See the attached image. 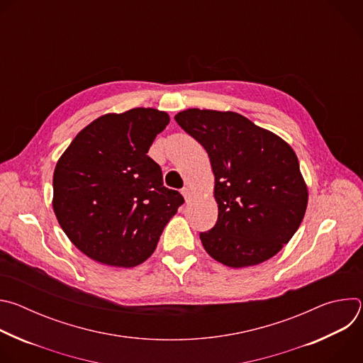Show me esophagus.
Instances as JSON below:
<instances>
[{
  "mask_svg": "<svg viewBox=\"0 0 363 363\" xmlns=\"http://www.w3.org/2000/svg\"><path fill=\"white\" fill-rule=\"evenodd\" d=\"M182 195H184V198H185V201H188L191 196H192V191H191V188H188V186H185V188H182Z\"/></svg>",
  "mask_w": 363,
  "mask_h": 363,
  "instance_id": "esophagus-1",
  "label": "esophagus"
}]
</instances>
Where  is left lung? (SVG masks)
<instances>
[{"label": "left lung", "mask_w": 363, "mask_h": 363, "mask_svg": "<svg viewBox=\"0 0 363 363\" xmlns=\"http://www.w3.org/2000/svg\"><path fill=\"white\" fill-rule=\"evenodd\" d=\"M175 121L203 146L216 177L218 220L199 233L205 251L233 269L276 255L300 227L307 206L294 150L235 112L188 109Z\"/></svg>", "instance_id": "1"}]
</instances>
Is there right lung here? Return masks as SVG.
I'll list each match as a JSON object with an SVG mask.
<instances>
[{"label":"right lung","mask_w":363,"mask_h":363,"mask_svg":"<svg viewBox=\"0 0 363 363\" xmlns=\"http://www.w3.org/2000/svg\"><path fill=\"white\" fill-rule=\"evenodd\" d=\"M169 123L157 109L97 118L72 140L53 175V210L70 241L91 260L135 267L157 248L184 203L147 157Z\"/></svg>","instance_id":"obj_1"}]
</instances>
